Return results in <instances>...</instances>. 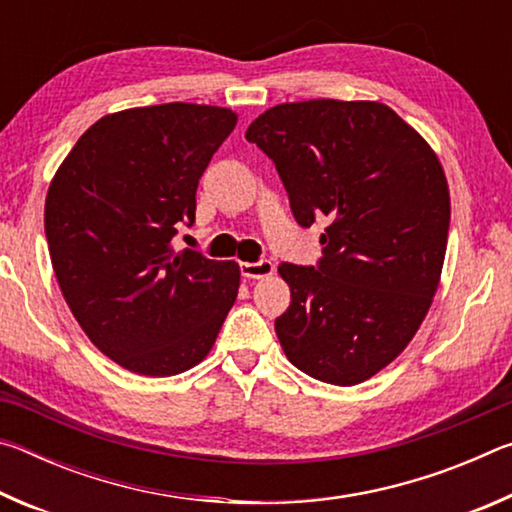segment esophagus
Instances as JSON below:
<instances>
[{
	"instance_id": "esophagus-1",
	"label": "esophagus",
	"mask_w": 512,
	"mask_h": 512,
	"mask_svg": "<svg viewBox=\"0 0 512 512\" xmlns=\"http://www.w3.org/2000/svg\"><path fill=\"white\" fill-rule=\"evenodd\" d=\"M275 271V264L268 262V259H262V262L255 264H241V275L248 277V280H262V277H271Z\"/></svg>"
}]
</instances>
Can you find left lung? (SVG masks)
<instances>
[{
  "label": "left lung",
  "instance_id": "left-lung-1",
  "mask_svg": "<svg viewBox=\"0 0 512 512\" xmlns=\"http://www.w3.org/2000/svg\"><path fill=\"white\" fill-rule=\"evenodd\" d=\"M300 225L327 219L316 268L280 264L291 305L275 320L293 366L354 386L418 332L445 264L449 203L436 151L379 101L280 103L248 126Z\"/></svg>",
  "mask_w": 512,
  "mask_h": 512
}]
</instances>
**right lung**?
<instances>
[{
    "mask_svg": "<svg viewBox=\"0 0 512 512\" xmlns=\"http://www.w3.org/2000/svg\"><path fill=\"white\" fill-rule=\"evenodd\" d=\"M235 126L237 112L203 103L110 112L51 178L45 232L58 287L88 339L135 375L198 366L235 305L237 262L173 248Z\"/></svg>",
    "mask_w": 512,
    "mask_h": 512,
    "instance_id": "add662e5",
    "label": "right lung"
}]
</instances>
